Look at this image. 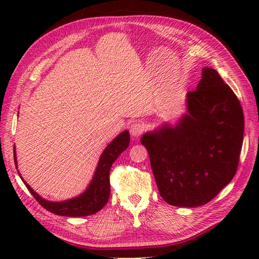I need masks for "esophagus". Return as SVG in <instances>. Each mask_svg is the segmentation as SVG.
Returning <instances> with one entry per match:
<instances>
[{
	"label": "esophagus",
	"instance_id": "obj_1",
	"mask_svg": "<svg viewBox=\"0 0 259 259\" xmlns=\"http://www.w3.org/2000/svg\"><path fill=\"white\" fill-rule=\"evenodd\" d=\"M145 131V124L141 122H134L130 125V133L133 135V137H136L138 138Z\"/></svg>",
	"mask_w": 259,
	"mask_h": 259
}]
</instances>
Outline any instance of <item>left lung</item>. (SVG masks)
I'll list each match as a JSON object with an SVG mask.
<instances>
[{
    "label": "left lung",
    "instance_id": "1",
    "mask_svg": "<svg viewBox=\"0 0 259 259\" xmlns=\"http://www.w3.org/2000/svg\"><path fill=\"white\" fill-rule=\"evenodd\" d=\"M187 107L177 125L144 135L141 144L164 201L197 207L212 200L237 171L244 113L232 88L210 68L187 93Z\"/></svg>",
    "mask_w": 259,
    "mask_h": 259
}]
</instances>
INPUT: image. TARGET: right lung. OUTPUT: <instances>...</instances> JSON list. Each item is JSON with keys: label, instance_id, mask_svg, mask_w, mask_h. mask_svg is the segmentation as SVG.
Instances as JSON below:
<instances>
[{"label": "right lung", "instance_id": "add662e5", "mask_svg": "<svg viewBox=\"0 0 259 259\" xmlns=\"http://www.w3.org/2000/svg\"><path fill=\"white\" fill-rule=\"evenodd\" d=\"M129 133L123 131L106 148V150L101 155L100 160H99L96 174L93 176L89 188L81 196L73 198V199L61 202L45 200L35 191H33L24 180L23 183L36 201L50 212L67 217L90 216V214L101 210L108 202L110 197V169H111L112 163L117 160L120 153H122L129 147ZM14 162L16 167L15 155Z\"/></svg>", "mask_w": 259, "mask_h": 259}]
</instances>
